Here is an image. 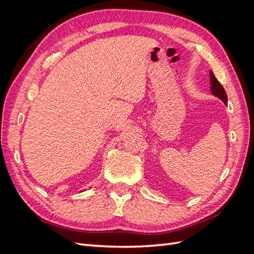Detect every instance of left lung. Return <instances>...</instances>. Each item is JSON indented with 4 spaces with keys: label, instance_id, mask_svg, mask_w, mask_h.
Masks as SVG:
<instances>
[{
    "label": "left lung",
    "instance_id": "1",
    "mask_svg": "<svg viewBox=\"0 0 254 254\" xmlns=\"http://www.w3.org/2000/svg\"><path fill=\"white\" fill-rule=\"evenodd\" d=\"M210 77H211V89H212V93L217 96L218 98H220L222 102H224L225 104H227V93L226 91L224 89V87L221 86L220 82L216 79V77H215L214 74L212 72H210Z\"/></svg>",
    "mask_w": 254,
    "mask_h": 254
}]
</instances>
